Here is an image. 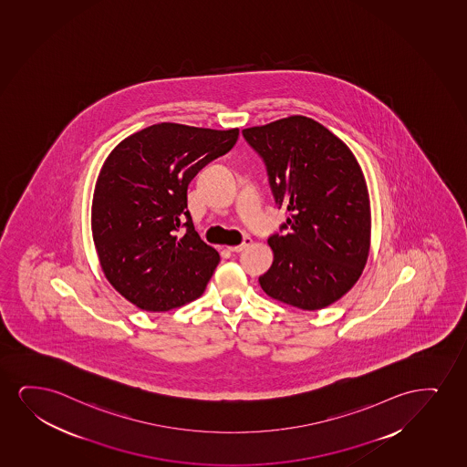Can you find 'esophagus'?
<instances>
[{"label": "esophagus", "instance_id": "34e87169", "mask_svg": "<svg viewBox=\"0 0 467 467\" xmlns=\"http://www.w3.org/2000/svg\"><path fill=\"white\" fill-rule=\"evenodd\" d=\"M250 244H252V239H250V237H245V239L243 241V244L234 245V247H228V250H230V252H234V254H239V252H243V250L247 249Z\"/></svg>", "mask_w": 467, "mask_h": 467}]
</instances>
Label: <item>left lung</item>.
<instances>
[{"label": "left lung", "instance_id": "8db88e82", "mask_svg": "<svg viewBox=\"0 0 467 467\" xmlns=\"http://www.w3.org/2000/svg\"><path fill=\"white\" fill-rule=\"evenodd\" d=\"M243 136L266 166L275 204L288 213L267 239L274 261L258 279L261 288L297 309H323L357 284L369 254V194L357 158L303 116L247 128Z\"/></svg>", "mask_w": 467, "mask_h": 467}]
</instances>
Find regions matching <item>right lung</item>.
Segmentation results:
<instances>
[{"mask_svg": "<svg viewBox=\"0 0 467 467\" xmlns=\"http://www.w3.org/2000/svg\"><path fill=\"white\" fill-rule=\"evenodd\" d=\"M239 130L157 123L110 151L98 177L91 230L106 277L149 312L202 295L220 261L194 231L188 183L234 147Z\"/></svg>", "mask_w": 467, "mask_h": 467, "instance_id": "obj_1", "label": "right lung"}]
</instances>
